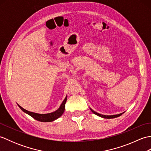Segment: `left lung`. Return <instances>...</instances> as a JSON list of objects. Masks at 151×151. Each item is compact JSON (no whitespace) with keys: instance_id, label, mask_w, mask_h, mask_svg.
<instances>
[{"instance_id":"left-lung-1","label":"left lung","mask_w":151,"mask_h":151,"mask_svg":"<svg viewBox=\"0 0 151 151\" xmlns=\"http://www.w3.org/2000/svg\"><path fill=\"white\" fill-rule=\"evenodd\" d=\"M90 110H91V111L93 112V113L94 114H95V115H98V116H99V117H102V118H105V119H113V118H115V117H119V116H120V115H121L122 114H123V113H122V114H117V115H102V114H99V113H97V112H96V111H93L92 110L91 108H90Z\"/></svg>"}]
</instances>
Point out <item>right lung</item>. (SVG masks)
Segmentation results:
<instances>
[{"mask_svg": "<svg viewBox=\"0 0 151 151\" xmlns=\"http://www.w3.org/2000/svg\"><path fill=\"white\" fill-rule=\"evenodd\" d=\"M67 97L66 96L65 99H64L62 103L61 104L60 108L58 109L55 111H53L52 113L49 114H40L37 113H34V112L29 111L27 110H25L23 108H22L21 106H19V107L20 108L22 111H23L24 113H26L30 115L31 117H32L35 119L37 121H39L41 122H51L54 120L57 119L58 118H59L60 116H62V115L63 114L64 110H65V104L67 101Z\"/></svg>", "mask_w": 151, "mask_h": 151, "instance_id": "obj_1", "label": "right lung"}]
</instances>
